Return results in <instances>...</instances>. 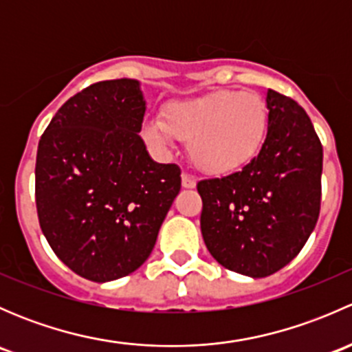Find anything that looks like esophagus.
<instances>
[{
  "instance_id": "1",
  "label": "esophagus",
  "mask_w": 352,
  "mask_h": 352,
  "mask_svg": "<svg viewBox=\"0 0 352 352\" xmlns=\"http://www.w3.org/2000/svg\"><path fill=\"white\" fill-rule=\"evenodd\" d=\"M196 177L189 175V173H182V187H186V189H194L196 187Z\"/></svg>"
}]
</instances>
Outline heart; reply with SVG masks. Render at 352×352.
I'll use <instances>...</instances> for the list:
<instances>
[{"label": "heart", "instance_id": "obj_1", "mask_svg": "<svg viewBox=\"0 0 352 352\" xmlns=\"http://www.w3.org/2000/svg\"><path fill=\"white\" fill-rule=\"evenodd\" d=\"M267 105L258 95L218 90L189 100L170 102L163 120L144 124L143 136L165 150L175 141H189L192 162L208 173H228L261 151L267 134Z\"/></svg>", "mask_w": 352, "mask_h": 352}]
</instances>
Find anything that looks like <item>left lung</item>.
<instances>
[{"label":"left lung","instance_id":"8db88e82","mask_svg":"<svg viewBox=\"0 0 352 352\" xmlns=\"http://www.w3.org/2000/svg\"><path fill=\"white\" fill-rule=\"evenodd\" d=\"M267 136L240 172L197 182L201 232L212 257L265 278L289 264L317 225L324 150L301 105L267 90Z\"/></svg>","mask_w":352,"mask_h":352}]
</instances>
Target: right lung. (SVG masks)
Listing matches in <instances>:
<instances>
[{
  "label": "right lung",
  "instance_id": "add662e5",
  "mask_svg": "<svg viewBox=\"0 0 352 352\" xmlns=\"http://www.w3.org/2000/svg\"><path fill=\"white\" fill-rule=\"evenodd\" d=\"M144 110L136 80L98 81L73 95L38 141V225L90 281L124 278L150 257L180 190L179 166L153 162L138 134Z\"/></svg>",
  "mask_w": 352,
  "mask_h": 352
}]
</instances>
